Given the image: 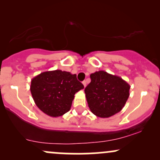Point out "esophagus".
I'll use <instances>...</instances> for the list:
<instances>
[{
	"mask_svg": "<svg viewBox=\"0 0 160 160\" xmlns=\"http://www.w3.org/2000/svg\"><path fill=\"white\" fill-rule=\"evenodd\" d=\"M82 84H83L84 87H86V80H84V81H82Z\"/></svg>",
	"mask_w": 160,
	"mask_h": 160,
	"instance_id": "34e87169",
	"label": "esophagus"
}]
</instances>
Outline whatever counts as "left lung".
I'll return each instance as SVG.
<instances>
[{"mask_svg":"<svg viewBox=\"0 0 160 160\" xmlns=\"http://www.w3.org/2000/svg\"><path fill=\"white\" fill-rule=\"evenodd\" d=\"M90 83L84 91L92 113L108 118L120 112L129 96L128 82L104 71H95L90 74Z\"/></svg>","mask_w":160,"mask_h":160,"instance_id":"8db88e82","label":"left lung"}]
</instances>
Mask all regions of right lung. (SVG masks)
Listing matches in <instances>:
<instances>
[{"label":"right lung","mask_w":160,"mask_h":160,"mask_svg":"<svg viewBox=\"0 0 160 160\" xmlns=\"http://www.w3.org/2000/svg\"><path fill=\"white\" fill-rule=\"evenodd\" d=\"M83 88L76 74L56 70L34 77L30 90L40 111L49 117H58L70 111L75 93Z\"/></svg>","instance_id":"obj_1"}]
</instances>
